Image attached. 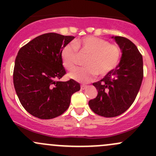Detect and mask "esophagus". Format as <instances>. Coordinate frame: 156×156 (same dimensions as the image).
<instances>
[{
    "label": "esophagus",
    "mask_w": 156,
    "mask_h": 156,
    "mask_svg": "<svg viewBox=\"0 0 156 156\" xmlns=\"http://www.w3.org/2000/svg\"><path fill=\"white\" fill-rule=\"evenodd\" d=\"M86 87H87V86H86V85H84V84H83V85H81V90H84V89H85Z\"/></svg>",
    "instance_id": "34e87169"
}]
</instances>
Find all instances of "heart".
I'll return each instance as SVG.
<instances>
[{"label": "heart", "instance_id": "heart-1", "mask_svg": "<svg viewBox=\"0 0 156 156\" xmlns=\"http://www.w3.org/2000/svg\"><path fill=\"white\" fill-rule=\"evenodd\" d=\"M78 53L87 55L84 68L74 69L69 74V78L80 82L87 83L98 74L105 76L114 70L121 58V50L116 44L94 36H87L69 43L61 52L62 64L68 70H72L78 64Z\"/></svg>", "mask_w": 156, "mask_h": 156}]
</instances>
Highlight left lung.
Returning <instances> with one entry per match:
<instances>
[{"label": "left lung", "mask_w": 156, "mask_h": 156, "mask_svg": "<svg viewBox=\"0 0 156 156\" xmlns=\"http://www.w3.org/2000/svg\"><path fill=\"white\" fill-rule=\"evenodd\" d=\"M122 50L119 65L93 85L97 97L88 103L93 112L106 118L115 117L127 111L136 99L144 78L143 56L129 39L112 36Z\"/></svg>", "instance_id": "obj_1"}]
</instances>
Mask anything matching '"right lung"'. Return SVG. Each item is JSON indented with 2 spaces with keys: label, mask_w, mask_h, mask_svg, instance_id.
Wrapping results in <instances>:
<instances>
[{
  "label": "right lung",
  "mask_w": 156,
  "mask_h": 156,
  "mask_svg": "<svg viewBox=\"0 0 156 156\" xmlns=\"http://www.w3.org/2000/svg\"><path fill=\"white\" fill-rule=\"evenodd\" d=\"M74 38L47 33L19 50L13 84L22 106L31 115L41 119L61 115L68 109L72 94L80 90L79 83L73 79L59 81L66 74L61 52Z\"/></svg>",
  "instance_id": "1"
}]
</instances>
